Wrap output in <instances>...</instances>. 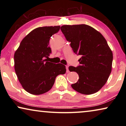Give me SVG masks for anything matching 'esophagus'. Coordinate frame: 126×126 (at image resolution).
<instances>
[{"instance_id": "1", "label": "esophagus", "mask_w": 126, "mask_h": 126, "mask_svg": "<svg viewBox=\"0 0 126 126\" xmlns=\"http://www.w3.org/2000/svg\"><path fill=\"white\" fill-rule=\"evenodd\" d=\"M66 72L67 73H69V69H68V66H66Z\"/></svg>"}]
</instances>
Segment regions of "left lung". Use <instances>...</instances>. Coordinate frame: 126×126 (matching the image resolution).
<instances>
[{"mask_svg":"<svg viewBox=\"0 0 126 126\" xmlns=\"http://www.w3.org/2000/svg\"><path fill=\"white\" fill-rule=\"evenodd\" d=\"M61 30L70 42L73 52L81 58L77 67L70 66L79 79L72 84L80 94H91L99 91L106 83L111 72L113 54L102 34L87 25H63Z\"/></svg>","mask_w":126,"mask_h":126,"instance_id":"8db88e82","label":"left lung"}]
</instances>
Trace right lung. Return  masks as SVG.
<instances>
[{
  "mask_svg": "<svg viewBox=\"0 0 126 126\" xmlns=\"http://www.w3.org/2000/svg\"><path fill=\"white\" fill-rule=\"evenodd\" d=\"M60 29V26L35 29L22 39L15 51V73L24 89L31 94L47 92L56 77L66 73L64 65L48 61L51 53L49 40Z\"/></svg>",
  "mask_w": 126,
  "mask_h": 126,
  "instance_id": "1",
  "label": "right lung"
}]
</instances>
